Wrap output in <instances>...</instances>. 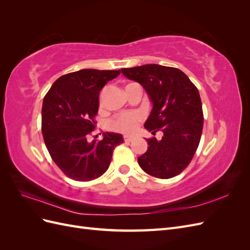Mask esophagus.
<instances>
[{
	"instance_id": "esophagus-1",
	"label": "esophagus",
	"mask_w": 250,
	"mask_h": 250,
	"mask_svg": "<svg viewBox=\"0 0 250 250\" xmlns=\"http://www.w3.org/2000/svg\"><path fill=\"white\" fill-rule=\"evenodd\" d=\"M133 139H134V137H132V135H124V141L126 143H129V142L133 141Z\"/></svg>"
}]
</instances>
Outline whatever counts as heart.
Wrapping results in <instances>:
<instances>
[{
	"instance_id": "1",
	"label": "heart",
	"mask_w": 250,
	"mask_h": 250,
	"mask_svg": "<svg viewBox=\"0 0 250 250\" xmlns=\"http://www.w3.org/2000/svg\"><path fill=\"white\" fill-rule=\"evenodd\" d=\"M142 120L140 112L124 113L112 121L110 127L113 130L122 133H131L135 130L138 123Z\"/></svg>"
}]
</instances>
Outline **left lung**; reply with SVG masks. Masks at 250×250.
I'll return each instance as SVG.
<instances>
[{"mask_svg":"<svg viewBox=\"0 0 250 250\" xmlns=\"http://www.w3.org/2000/svg\"><path fill=\"white\" fill-rule=\"evenodd\" d=\"M129 80L139 82L152 104L144 127L162 140L147 139L148 149L138 158L140 167L157 178H172L183 172L198 148L203 113L199 92L176 67L145 64L121 69Z\"/></svg>","mask_w":250,"mask_h":250,"instance_id":"left-lung-1","label":"left lung"}]
</instances>
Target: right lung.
I'll return each mask as SVG.
<instances>
[{
	"label": "right lung",
	"mask_w": 250,
	"mask_h": 250,
	"mask_svg": "<svg viewBox=\"0 0 250 250\" xmlns=\"http://www.w3.org/2000/svg\"><path fill=\"white\" fill-rule=\"evenodd\" d=\"M119 71L83 69L59 77L44 96L42 131L52 157L67 177L89 181L108 169L113 149L123 135L104 132L103 140L88 141L99 107V94Z\"/></svg>",
	"instance_id": "add662e5"
}]
</instances>
